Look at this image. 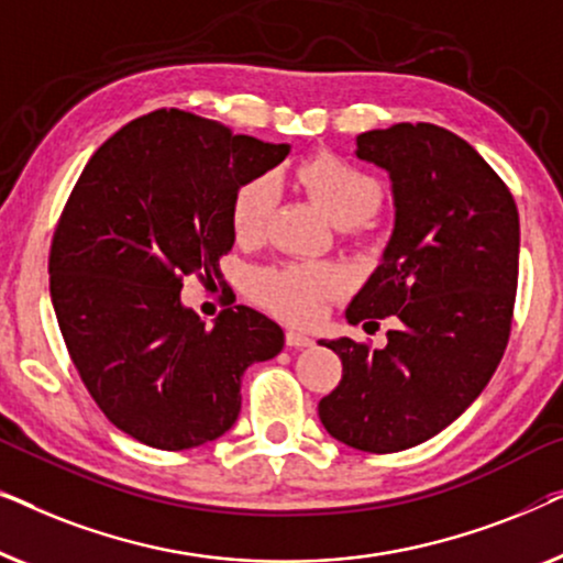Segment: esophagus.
Wrapping results in <instances>:
<instances>
[{
	"mask_svg": "<svg viewBox=\"0 0 563 563\" xmlns=\"http://www.w3.org/2000/svg\"><path fill=\"white\" fill-rule=\"evenodd\" d=\"M287 345L289 349H307V345H312V338L299 333V330H287Z\"/></svg>",
	"mask_w": 563,
	"mask_h": 563,
	"instance_id": "34e87169",
	"label": "esophagus"
}]
</instances>
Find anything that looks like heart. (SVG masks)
<instances>
[{"label":"heart","mask_w":563,"mask_h":563,"mask_svg":"<svg viewBox=\"0 0 563 563\" xmlns=\"http://www.w3.org/2000/svg\"><path fill=\"white\" fill-rule=\"evenodd\" d=\"M299 179L338 228L358 225L382 205L379 184L349 161L333 156L310 158L299 166ZM276 199L279 187L272 174L245 181L230 205L235 235L249 241L264 233ZM341 274L330 266H282L261 272L253 282V295L284 318L305 322L320 312L322 299L341 291Z\"/></svg>","instance_id":"heart-1"}]
</instances>
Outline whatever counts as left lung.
Here are the masks:
<instances>
[{
	"mask_svg": "<svg viewBox=\"0 0 563 563\" xmlns=\"http://www.w3.org/2000/svg\"><path fill=\"white\" fill-rule=\"evenodd\" d=\"M356 158L389 174L395 228L345 320L391 314L397 328L382 351L322 338L343 379L318 412L335 441L395 453L449 428L495 374L518 289L520 218L487 161L438 125L368 130Z\"/></svg>",
	"mask_w": 563,
	"mask_h": 563,
	"instance_id": "left-lung-1",
	"label": "left lung"
}]
</instances>
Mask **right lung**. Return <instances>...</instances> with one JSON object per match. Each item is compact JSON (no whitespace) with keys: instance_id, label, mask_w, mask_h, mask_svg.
<instances>
[{"instance_id":"add662e5","label":"right lung","mask_w":563,"mask_h":563,"mask_svg":"<svg viewBox=\"0 0 563 563\" xmlns=\"http://www.w3.org/2000/svg\"><path fill=\"white\" fill-rule=\"evenodd\" d=\"M289 151L158 110L84 166L53 235L51 299L89 395L135 441L184 451L228 433L245 368L284 349V330L245 305L205 328L181 302V279L220 274L235 191Z\"/></svg>"}]
</instances>
